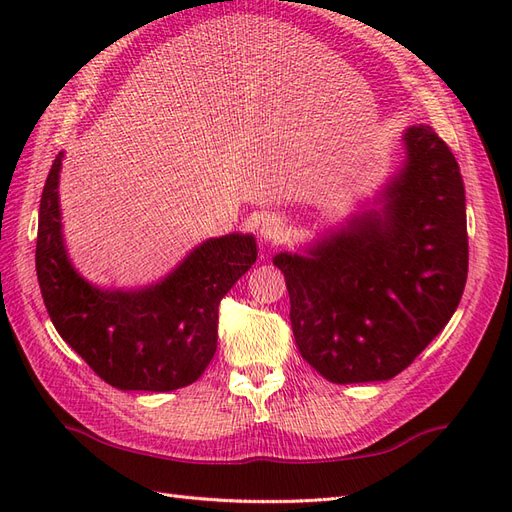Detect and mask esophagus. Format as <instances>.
I'll use <instances>...</instances> for the list:
<instances>
[{"label":"esophagus","instance_id":"1","mask_svg":"<svg viewBox=\"0 0 512 512\" xmlns=\"http://www.w3.org/2000/svg\"><path fill=\"white\" fill-rule=\"evenodd\" d=\"M284 235H286V224H284L280 215L269 213V215H265V218H262L260 237L265 239L267 243H280V241H284Z\"/></svg>","mask_w":512,"mask_h":512}]
</instances>
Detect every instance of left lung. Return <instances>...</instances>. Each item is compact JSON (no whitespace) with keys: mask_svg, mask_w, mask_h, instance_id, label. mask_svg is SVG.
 <instances>
[{"mask_svg":"<svg viewBox=\"0 0 512 512\" xmlns=\"http://www.w3.org/2000/svg\"><path fill=\"white\" fill-rule=\"evenodd\" d=\"M406 160L374 207L273 265L286 277L303 359L335 384L391 380L461 301L468 280L466 190L429 126L401 136Z\"/></svg>","mask_w":512,"mask_h":512,"instance_id":"obj_1","label":"left lung"}]
</instances>
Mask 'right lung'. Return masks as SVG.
I'll return each instance as SVG.
<instances>
[{
    "label": "right lung",
    "instance_id": "1",
    "mask_svg": "<svg viewBox=\"0 0 512 512\" xmlns=\"http://www.w3.org/2000/svg\"><path fill=\"white\" fill-rule=\"evenodd\" d=\"M61 158L64 151L44 183L36 243L38 284L57 333L115 389L166 393L196 382L218 348L220 301L256 262V239H207L158 284L98 288L74 269L64 243Z\"/></svg>",
    "mask_w": 512,
    "mask_h": 512
}]
</instances>
